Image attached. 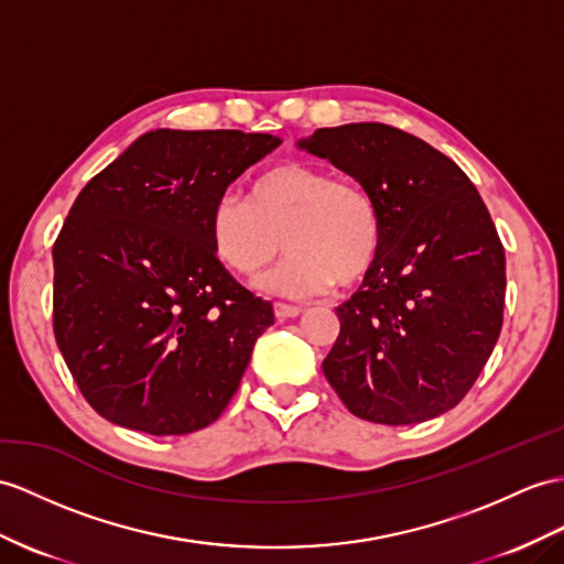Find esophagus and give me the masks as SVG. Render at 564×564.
<instances>
[{
  "label": "esophagus",
  "instance_id": "obj_1",
  "mask_svg": "<svg viewBox=\"0 0 564 564\" xmlns=\"http://www.w3.org/2000/svg\"><path fill=\"white\" fill-rule=\"evenodd\" d=\"M299 313H301V308H299V306H292V304H282V301H278V304H274V315H278V321L296 318Z\"/></svg>",
  "mask_w": 564,
  "mask_h": 564
}]
</instances>
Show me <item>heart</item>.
I'll return each mask as SVG.
<instances>
[{
  "instance_id": "1",
  "label": "heart",
  "mask_w": 564,
  "mask_h": 564,
  "mask_svg": "<svg viewBox=\"0 0 564 564\" xmlns=\"http://www.w3.org/2000/svg\"><path fill=\"white\" fill-rule=\"evenodd\" d=\"M210 239L219 260L241 274L268 265L284 246L290 256L263 286L311 296L333 282L351 286L364 278L380 249V217L361 184L290 162L260 174L249 200L219 198Z\"/></svg>"
}]
</instances>
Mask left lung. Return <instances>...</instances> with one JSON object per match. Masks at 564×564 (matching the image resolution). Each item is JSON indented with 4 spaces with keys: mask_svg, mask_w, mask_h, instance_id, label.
<instances>
[{
    "mask_svg": "<svg viewBox=\"0 0 564 564\" xmlns=\"http://www.w3.org/2000/svg\"><path fill=\"white\" fill-rule=\"evenodd\" d=\"M299 148L376 200L380 249L323 373L354 416L421 423L457 406L500 337L505 249L476 186L441 150L388 123L318 129Z\"/></svg>",
    "mask_w": 564,
    "mask_h": 564,
    "instance_id": "left-lung-1",
    "label": "left lung"
}]
</instances>
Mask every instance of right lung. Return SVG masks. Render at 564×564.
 <instances>
[{
  "label": "right lung",
  "mask_w": 564,
  "mask_h": 564,
  "mask_svg": "<svg viewBox=\"0 0 564 564\" xmlns=\"http://www.w3.org/2000/svg\"><path fill=\"white\" fill-rule=\"evenodd\" d=\"M270 133H143L80 191L52 246L54 339L100 416L150 435L210 425L272 306L219 263L210 215Z\"/></svg>",
  "instance_id": "obj_1"
}]
</instances>
